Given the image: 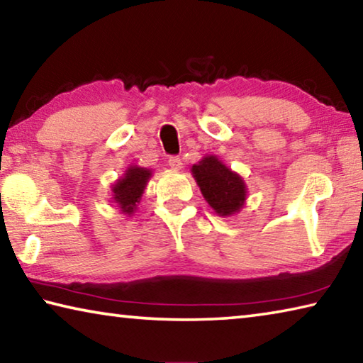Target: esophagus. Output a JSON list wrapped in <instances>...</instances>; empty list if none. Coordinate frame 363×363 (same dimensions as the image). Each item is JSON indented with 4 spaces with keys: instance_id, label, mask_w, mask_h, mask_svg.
I'll return each mask as SVG.
<instances>
[{
    "instance_id": "1",
    "label": "esophagus",
    "mask_w": 363,
    "mask_h": 363,
    "mask_svg": "<svg viewBox=\"0 0 363 363\" xmlns=\"http://www.w3.org/2000/svg\"><path fill=\"white\" fill-rule=\"evenodd\" d=\"M168 163H169V167L173 168V169H181V168H182V162H181V158H179V157H176V155L169 157Z\"/></svg>"
}]
</instances>
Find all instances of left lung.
<instances>
[{
    "instance_id": "obj_1",
    "label": "left lung",
    "mask_w": 363,
    "mask_h": 363,
    "mask_svg": "<svg viewBox=\"0 0 363 363\" xmlns=\"http://www.w3.org/2000/svg\"><path fill=\"white\" fill-rule=\"evenodd\" d=\"M192 174L205 200L220 216L240 211L247 199L242 177L219 162L216 157H205L192 167Z\"/></svg>"
}]
</instances>
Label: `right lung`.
<instances>
[{
  "instance_id": "add662e5",
  "label": "right lung",
  "mask_w": 363,
  "mask_h": 363,
  "mask_svg": "<svg viewBox=\"0 0 363 363\" xmlns=\"http://www.w3.org/2000/svg\"><path fill=\"white\" fill-rule=\"evenodd\" d=\"M150 177V171L139 167H131L126 169L125 177L113 186V200L118 203L121 211L131 214L143 196L147 186V179Z\"/></svg>"
}]
</instances>
